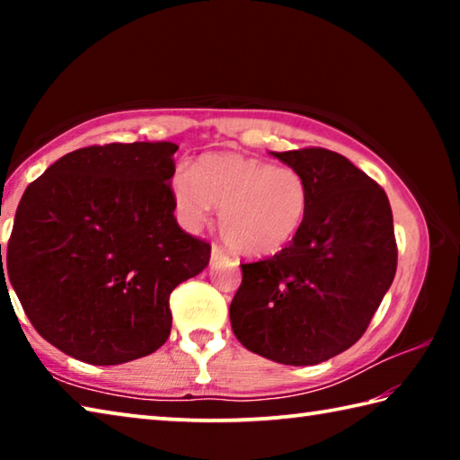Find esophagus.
<instances>
[{
  "label": "esophagus",
  "instance_id": "34e87169",
  "mask_svg": "<svg viewBox=\"0 0 460 460\" xmlns=\"http://www.w3.org/2000/svg\"><path fill=\"white\" fill-rule=\"evenodd\" d=\"M227 258V253H225V249L219 247V245H213L211 247V260L217 261V260H225Z\"/></svg>",
  "mask_w": 460,
  "mask_h": 460
}]
</instances>
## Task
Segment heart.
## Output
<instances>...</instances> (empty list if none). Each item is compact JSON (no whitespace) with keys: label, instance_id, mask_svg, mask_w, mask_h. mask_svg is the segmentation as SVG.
I'll use <instances>...</instances> for the list:
<instances>
[{"label":"heart","instance_id":"heart-1","mask_svg":"<svg viewBox=\"0 0 460 460\" xmlns=\"http://www.w3.org/2000/svg\"><path fill=\"white\" fill-rule=\"evenodd\" d=\"M178 217L197 229L221 208L219 231L231 249L249 258L274 255L305 225L310 186L292 166H271L249 155L215 152L178 168L170 178Z\"/></svg>","mask_w":460,"mask_h":460}]
</instances>
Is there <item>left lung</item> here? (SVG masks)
<instances>
[{
    "label": "left lung",
    "instance_id": "1",
    "mask_svg": "<svg viewBox=\"0 0 460 460\" xmlns=\"http://www.w3.org/2000/svg\"><path fill=\"white\" fill-rule=\"evenodd\" d=\"M271 154L305 174L308 213L282 252L241 263L231 326L252 353L284 365H316L363 337L394 282L392 207L385 190L337 152Z\"/></svg>",
    "mask_w": 460,
    "mask_h": 460
}]
</instances>
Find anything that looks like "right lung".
<instances>
[{
  "label": "right lung",
  "mask_w": 460,
  "mask_h": 460,
  "mask_svg": "<svg viewBox=\"0 0 460 460\" xmlns=\"http://www.w3.org/2000/svg\"><path fill=\"white\" fill-rule=\"evenodd\" d=\"M176 150L172 142L81 147L28 184L2 282L10 278L30 323L62 353L119 365L166 342L170 294L211 260V245L176 223Z\"/></svg>",
  "instance_id": "right-lung-1"
}]
</instances>
